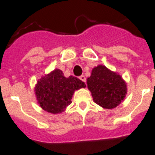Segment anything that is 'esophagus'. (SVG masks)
<instances>
[{"instance_id": "1", "label": "esophagus", "mask_w": 155, "mask_h": 155, "mask_svg": "<svg viewBox=\"0 0 155 155\" xmlns=\"http://www.w3.org/2000/svg\"><path fill=\"white\" fill-rule=\"evenodd\" d=\"M79 79H80L81 80L83 81V82H84V83H86V77H85L84 76H79Z\"/></svg>"}]
</instances>
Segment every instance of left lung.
<instances>
[{"mask_svg":"<svg viewBox=\"0 0 155 155\" xmlns=\"http://www.w3.org/2000/svg\"><path fill=\"white\" fill-rule=\"evenodd\" d=\"M87 86L95 103L106 109L115 108L127 94L126 83L121 76L102 65L93 69Z\"/></svg>","mask_w":155,"mask_h":155,"instance_id":"left-lung-1","label":"left lung"}]
</instances>
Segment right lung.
<instances>
[{"label": "right lung", "instance_id": "right-lung-1", "mask_svg": "<svg viewBox=\"0 0 155 155\" xmlns=\"http://www.w3.org/2000/svg\"><path fill=\"white\" fill-rule=\"evenodd\" d=\"M83 87H86L84 82L72 76L65 77L60 69H55L38 81L35 95L43 110L56 114L72 103L75 90Z\"/></svg>", "mask_w": 155, "mask_h": 155}]
</instances>
